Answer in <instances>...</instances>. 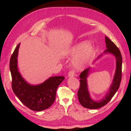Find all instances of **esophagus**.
I'll return each mask as SVG.
<instances>
[{
	"mask_svg": "<svg viewBox=\"0 0 131 131\" xmlns=\"http://www.w3.org/2000/svg\"><path fill=\"white\" fill-rule=\"evenodd\" d=\"M68 77H70V78L74 77V73L73 71H70V72H69L68 73Z\"/></svg>",
	"mask_w": 131,
	"mask_h": 131,
	"instance_id": "obj_1",
	"label": "esophagus"
}]
</instances>
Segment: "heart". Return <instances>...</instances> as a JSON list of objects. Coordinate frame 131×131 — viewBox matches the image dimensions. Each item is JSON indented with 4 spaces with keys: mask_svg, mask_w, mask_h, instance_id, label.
I'll list each match as a JSON object with an SVG mask.
<instances>
[{
    "mask_svg": "<svg viewBox=\"0 0 131 131\" xmlns=\"http://www.w3.org/2000/svg\"><path fill=\"white\" fill-rule=\"evenodd\" d=\"M96 54L93 45L89 44L88 41H83L72 46L68 51V54L75 56L71 61V64L76 70L84 69L92 61Z\"/></svg>",
    "mask_w": 131,
    "mask_h": 131,
    "instance_id": "b5f03b06",
    "label": "heart"
}]
</instances>
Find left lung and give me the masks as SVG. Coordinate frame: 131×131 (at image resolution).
Wrapping results in <instances>:
<instances>
[{
	"label": "left lung",
	"mask_w": 131,
	"mask_h": 131,
	"mask_svg": "<svg viewBox=\"0 0 131 131\" xmlns=\"http://www.w3.org/2000/svg\"><path fill=\"white\" fill-rule=\"evenodd\" d=\"M106 49L103 52V54L110 53L113 54L116 58V70L114 74L113 80L110 85L109 91L107 92L105 96L98 101H94L91 98L88 87V78L90 67L80 74L79 77L80 78V85L78 92V100L82 106L86 108L90 109H97L104 106L112 100L113 97L115 94L120 87L122 77V56L119 49L115 44L107 37H105ZM103 54H101L97 58H101Z\"/></svg>",
	"instance_id": "8db88e82"
}]
</instances>
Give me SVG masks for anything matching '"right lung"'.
Masks as SVG:
<instances>
[{
    "label": "right lung",
    "mask_w": 131,
    "mask_h": 131,
    "mask_svg": "<svg viewBox=\"0 0 131 131\" xmlns=\"http://www.w3.org/2000/svg\"><path fill=\"white\" fill-rule=\"evenodd\" d=\"M20 43L17 46L10 61L12 89L22 103L30 109L40 112L49 108L56 98L57 89L65 78L52 77L37 85L28 84L19 72L17 57Z\"/></svg>",
    "instance_id": "right-lung-1"
}]
</instances>
